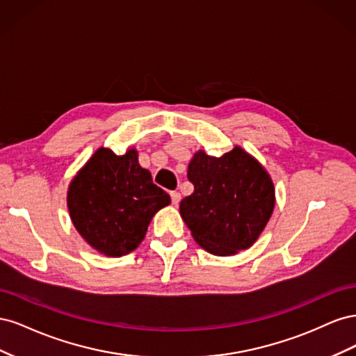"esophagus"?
Here are the masks:
<instances>
[{"mask_svg": "<svg viewBox=\"0 0 356 356\" xmlns=\"http://www.w3.org/2000/svg\"><path fill=\"white\" fill-rule=\"evenodd\" d=\"M170 199H172V203L175 204V207H178V203L181 202V195L178 191H172L170 193Z\"/></svg>", "mask_w": 356, "mask_h": 356, "instance_id": "1", "label": "esophagus"}]
</instances>
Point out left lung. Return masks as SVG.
I'll return each mask as SVG.
<instances>
[{"mask_svg": "<svg viewBox=\"0 0 356 356\" xmlns=\"http://www.w3.org/2000/svg\"><path fill=\"white\" fill-rule=\"evenodd\" d=\"M193 195L179 203V213L195 241L213 255L248 250L272 217L275 186L264 166L239 145L221 157L203 149L188 163Z\"/></svg>", "mask_w": 356, "mask_h": 356, "instance_id": "obj_1", "label": "left lung"}]
</instances>
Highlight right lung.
I'll list each match as a JSON object with an SVG mask.
<instances>
[{
	"mask_svg": "<svg viewBox=\"0 0 356 356\" xmlns=\"http://www.w3.org/2000/svg\"><path fill=\"white\" fill-rule=\"evenodd\" d=\"M169 203L168 193L153 184L152 174L139 165L135 148H127L123 156L98 148L67 193L75 230L106 257L136 250L156 212Z\"/></svg>",
	"mask_w": 356,
	"mask_h": 356,
	"instance_id": "1",
	"label": "right lung"
}]
</instances>
